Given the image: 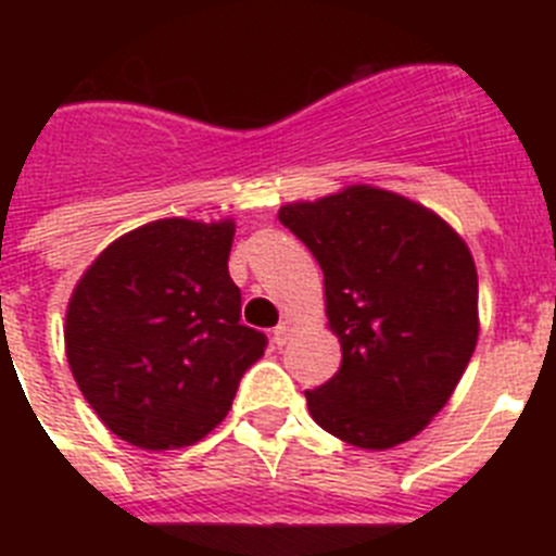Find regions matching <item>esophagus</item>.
Here are the masks:
<instances>
[{"label":"esophagus","mask_w":556,"mask_h":556,"mask_svg":"<svg viewBox=\"0 0 556 556\" xmlns=\"http://www.w3.org/2000/svg\"><path fill=\"white\" fill-rule=\"evenodd\" d=\"M292 331H294V323L292 320H281L278 323V326H275V331H273V342L278 348H283L287 345V339L292 337Z\"/></svg>","instance_id":"1"}]
</instances>
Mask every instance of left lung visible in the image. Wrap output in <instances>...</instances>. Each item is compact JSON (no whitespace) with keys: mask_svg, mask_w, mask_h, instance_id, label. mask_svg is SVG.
<instances>
[{"mask_svg":"<svg viewBox=\"0 0 556 556\" xmlns=\"http://www.w3.org/2000/svg\"><path fill=\"white\" fill-rule=\"evenodd\" d=\"M317 258L342 365L306 390L328 434L358 448L406 443L448 404L479 337L468 244L424 205L372 186L283 205Z\"/></svg>","mask_w":556,"mask_h":556,"instance_id":"8db88e82","label":"left lung"}]
</instances>
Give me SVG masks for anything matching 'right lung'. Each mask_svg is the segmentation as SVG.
I'll return each instance as SVG.
<instances>
[{
  "label": "right lung",
  "instance_id": "1",
  "mask_svg": "<svg viewBox=\"0 0 556 556\" xmlns=\"http://www.w3.org/2000/svg\"><path fill=\"white\" fill-rule=\"evenodd\" d=\"M233 223L159 219L102 250L66 312V356L125 443L184 448L223 424L267 337L242 326Z\"/></svg>",
  "mask_w": 556,
  "mask_h": 556
}]
</instances>
